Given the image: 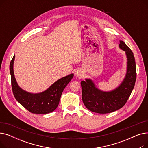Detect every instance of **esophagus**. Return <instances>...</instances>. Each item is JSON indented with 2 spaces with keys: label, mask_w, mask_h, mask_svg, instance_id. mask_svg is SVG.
<instances>
[{
  "label": "esophagus",
  "mask_w": 148,
  "mask_h": 148,
  "mask_svg": "<svg viewBox=\"0 0 148 148\" xmlns=\"http://www.w3.org/2000/svg\"><path fill=\"white\" fill-rule=\"evenodd\" d=\"M75 75L77 77H79V78H82V77L83 76V72L82 71V70L81 69H77V71L75 73Z\"/></svg>",
  "instance_id": "1"
}]
</instances>
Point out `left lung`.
<instances>
[{
    "label": "left lung",
    "mask_w": 148,
    "mask_h": 148,
    "mask_svg": "<svg viewBox=\"0 0 148 148\" xmlns=\"http://www.w3.org/2000/svg\"><path fill=\"white\" fill-rule=\"evenodd\" d=\"M119 47L125 52L127 68L125 78L118 88L111 91H103L98 89L90 79L81 82L83 102L91 112L105 114L119 109L125 104L134 89L136 69L133 53L122 41H120Z\"/></svg>",
    "instance_id": "obj_1"
}]
</instances>
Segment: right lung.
<instances>
[{
    "mask_svg": "<svg viewBox=\"0 0 148 148\" xmlns=\"http://www.w3.org/2000/svg\"><path fill=\"white\" fill-rule=\"evenodd\" d=\"M14 55L10 65L13 94L17 101L30 113L47 114L53 112L58 107L62 92L71 80L74 74L58 80L44 91L33 94L22 89L15 78L14 73Z\"/></svg>",
    "mask_w": 148,
    "mask_h": 148,
    "instance_id": "add662e5",
    "label": "right lung"
}]
</instances>
